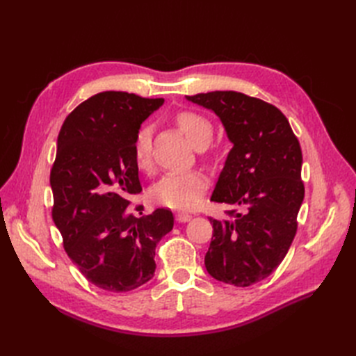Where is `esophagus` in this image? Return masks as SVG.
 Here are the masks:
<instances>
[{"label":"esophagus","mask_w":356,"mask_h":356,"mask_svg":"<svg viewBox=\"0 0 356 356\" xmlns=\"http://www.w3.org/2000/svg\"><path fill=\"white\" fill-rule=\"evenodd\" d=\"M191 218H193V215H190L187 212H178L177 213V221H179V222H187Z\"/></svg>","instance_id":"34e87169"}]
</instances>
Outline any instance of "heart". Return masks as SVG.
Listing matches in <instances>:
<instances>
[{"instance_id":"b5f03b06","label":"heart","mask_w":356,"mask_h":356,"mask_svg":"<svg viewBox=\"0 0 356 356\" xmlns=\"http://www.w3.org/2000/svg\"><path fill=\"white\" fill-rule=\"evenodd\" d=\"M177 126L196 148L207 147L213 135V124L207 115L193 110H182L174 115ZM153 129L143 124L138 129L134 143V157L136 166L148 172L152 169ZM208 188V178L200 170L172 172L159 181L152 191L153 199L163 207L187 211L196 208L204 190Z\"/></svg>"}]
</instances>
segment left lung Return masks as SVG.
Wrapping results in <instances>:
<instances>
[{
  "label": "left lung",
  "mask_w": 356,
  "mask_h": 356,
  "mask_svg": "<svg viewBox=\"0 0 356 356\" xmlns=\"http://www.w3.org/2000/svg\"><path fill=\"white\" fill-rule=\"evenodd\" d=\"M217 114L233 143L212 202L239 207L213 227L204 255L208 273L224 284L250 286L272 275L297 233L305 199L301 148L275 105L241 92L187 96Z\"/></svg>",
  "instance_id": "8db88e82"
}]
</instances>
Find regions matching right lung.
Returning <instances> with one entry per match:
<instances>
[{"label": "right lung", "mask_w": 356, "mask_h": 356, "mask_svg": "<svg viewBox=\"0 0 356 356\" xmlns=\"http://www.w3.org/2000/svg\"><path fill=\"white\" fill-rule=\"evenodd\" d=\"M163 99L101 92L74 108L58 136L50 170L51 218L65 252L90 284L127 293L156 270V246L174 227L170 209L143 215L134 157L138 129Z\"/></svg>", "instance_id": "1"}]
</instances>
